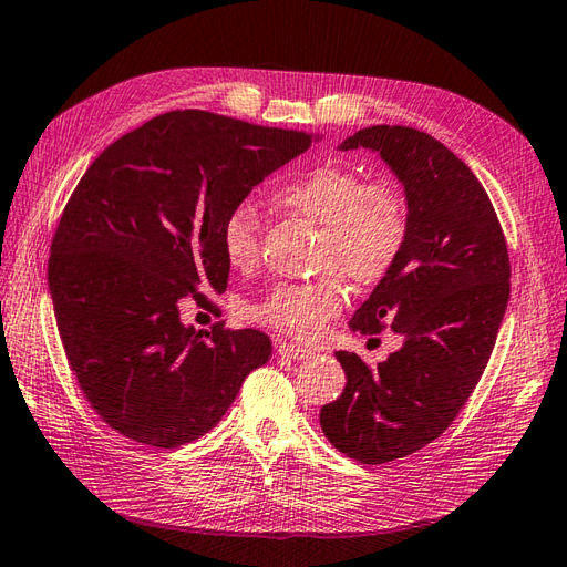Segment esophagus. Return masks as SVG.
<instances>
[{"mask_svg":"<svg viewBox=\"0 0 567 567\" xmlns=\"http://www.w3.org/2000/svg\"><path fill=\"white\" fill-rule=\"evenodd\" d=\"M275 352H278L280 357H287V359H307L313 354V350H309V347L295 344V342H278L275 344Z\"/></svg>","mask_w":567,"mask_h":567,"instance_id":"1","label":"esophagus"}]
</instances>
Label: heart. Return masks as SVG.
<instances>
[{
  "instance_id": "heart-1",
  "label": "heart",
  "mask_w": 567,
  "mask_h": 567,
  "mask_svg": "<svg viewBox=\"0 0 567 567\" xmlns=\"http://www.w3.org/2000/svg\"><path fill=\"white\" fill-rule=\"evenodd\" d=\"M275 200L301 220L321 227L318 268L340 270L357 285L381 282L408 239L410 217L400 188L390 179H364L340 165H318L275 192ZM225 258L235 268H254L260 258V215L239 200L220 227ZM309 282H282L251 307L256 321L295 338H313L344 303L338 272Z\"/></svg>"
}]
</instances>
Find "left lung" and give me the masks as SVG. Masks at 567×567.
Masks as SVG:
<instances>
[{
  "label": "left lung",
  "mask_w": 567,
  "mask_h": 567,
  "mask_svg": "<svg viewBox=\"0 0 567 567\" xmlns=\"http://www.w3.org/2000/svg\"><path fill=\"white\" fill-rule=\"evenodd\" d=\"M369 148L398 174L410 229L402 254L352 316L404 344L371 369L336 352L347 385L321 429L347 457L383 464L422 450L455 422L482 379L511 299V258L488 194L441 141L412 126H369L340 151Z\"/></svg>",
  "instance_id": "8db88e82"
}]
</instances>
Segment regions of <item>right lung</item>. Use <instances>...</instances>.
I'll list each match as a JSON object with an SVG mask.
<instances>
[{"label": "right lung", "mask_w": 567, "mask_h": 567, "mask_svg": "<svg viewBox=\"0 0 567 567\" xmlns=\"http://www.w3.org/2000/svg\"><path fill=\"white\" fill-rule=\"evenodd\" d=\"M318 138L174 110L85 169L54 229L48 282L69 369L107 426L159 450L192 443L270 359L266 332L215 323L200 338L179 301L225 292V215Z\"/></svg>", "instance_id": "right-lung-1"}]
</instances>
